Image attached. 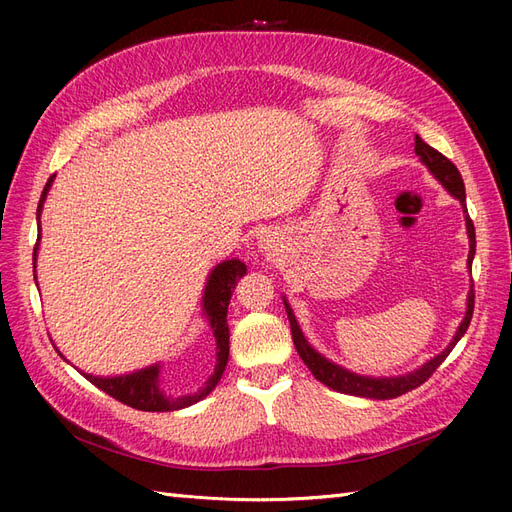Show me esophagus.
<instances>
[{"label": "esophagus", "mask_w": 512, "mask_h": 512, "mask_svg": "<svg viewBox=\"0 0 512 512\" xmlns=\"http://www.w3.org/2000/svg\"><path fill=\"white\" fill-rule=\"evenodd\" d=\"M258 247H260V252L265 254V256H277V243H275V239L271 237V235H260V239H258Z\"/></svg>", "instance_id": "obj_1"}]
</instances>
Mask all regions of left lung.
<instances>
[{
  "label": "left lung",
  "instance_id": "1",
  "mask_svg": "<svg viewBox=\"0 0 512 512\" xmlns=\"http://www.w3.org/2000/svg\"><path fill=\"white\" fill-rule=\"evenodd\" d=\"M414 151L416 156L421 158V162L429 168V173L436 177L444 188L451 192L459 203L463 205V213H466V228H468V239H470V254H468V269L472 273V260H474V254H476V235H474V224L470 220L468 215V207H466V185H463V179L459 175L457 166L444 158L440 151H436L433 147H429L421 136L414 138ZM284 305H286V314H288V320H290V331H292V342H294V348H297L299 356L303 359V363L307 365V369L312 371L314 378L320 380L322 384H327L329 389L333 391H339V393H346V395H354V397H369V399H393V397H399L404 395L412 389H416V386H421L423 382L429 380V376L436 371L442 361L446 359L448 354H451V350L455 348V344L459 342V339L463 337V333L468 331L470 327V320H472V312H474V284L468 292V309H466V318L461 320L459 329L453 337V342L448 344L438 356H433L431 361H427L423 367H418L414 371H410V374L406 376H397V378H369V376H359V374H352V371L344 369L335 365L333 361L324 359V356L314 350L312 346H309V342L305 339L301 327L297 318H294L292 309L288 305V301L284 299Z\"/></svg>",
  "mask_w": 512,
  "mask_h": 512
}]
</instances>
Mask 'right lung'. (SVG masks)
<instances>
[{"label": "right lung", "mask_w": 512, "mask_h": 512, "mask_svg": "<svg viewBox=\"0 0 512 512\" xmlns=\"http://www.w3.org/2000/svg\"><path fill=\"white\" fill-rule=\"evenodd\" d=\"M55 175L46 181L40 203H38V232H40V213H42V205L46 200V194H49L51 185H53ZM38 245H40V235L34 247V280H36V258H38ZM245 265L241 260H224L215 267L209 275L207 286H205V294H203V309L205 316L209 320V327L213 331L215 337V367L209 374V378L203 382L198 391L181 395V397H168L162 393L160 389V365H149L145 369L132 371V374H123V376H113V378H102V376H91V374H81L91 382L96 384L100 391H104L106 395L115 397L121 404H126L130 408L136 410H145V412H170V410H181L188 408L196 401H200L203 397H207L215 386H218L226 363H228V322H226V314H228V303L232 292H235L237 282L245 275ZM57 350V348H55ZM59 352V350H57ZM61 354V352H59ZM64 356V354H61Z\"/></svg>", "instance_id": "add662e5"}]
</instances>
